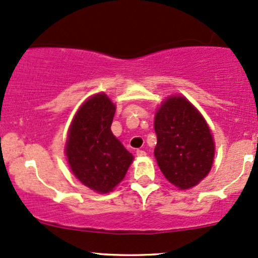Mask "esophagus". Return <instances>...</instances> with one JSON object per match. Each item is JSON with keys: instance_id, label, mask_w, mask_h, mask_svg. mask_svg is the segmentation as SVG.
Returning <instances> with one entry per match:
<instances>
[{"instance_id": "obj_1", "label": "esophagus", "mask_w": 258, "mask_h": 258, "mask_svg": "<svg viewBox=\"0 0 258 258\" xmlns=\"http://www.w3.org/2000/svg\"><path fill=\"white\" fill-rule=\"evenodd\" d=\"M137 155H138V156H145V155H146V152L145 151H144V150H140V149H138V150H137Z\"/></svg>"}]
</instances>
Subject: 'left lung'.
Here are the masks:
<instances>
[{
	"mask_svg": "<svg viewBox=\"0 0 258 258\" xmlns=\"http://www.w3.org/2000/svg\"><path fill=\"white\" fill-rule=\"evenodd\" d=\"M154 150L163 176L179 189L198 184L209 173L215 145L206 119L182 96H170L157 109Z\"/></svg>",
	"mask_w": 258,
	"mask_h": 258,
	"instance_id": "1",
	"label": "left lung"
}]
</instances>
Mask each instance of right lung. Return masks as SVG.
<instances>
[{
    "label": "right lung",
    "mask_w": 258,
    "mask_h": 258,
    "mask_svg": "<svg viewBox=\"0 0 258 258\" xmlns=\"http://www.w3.org/2000/svg\"><path fill=\"white\" fill-rule=\"evenodd\" d=\"M114 113V103L106 93L90 97L77 110L66 140L65 154L73 173L98 193L113 190L134 160L110 130Z\"/></svg>",
    "instance_id": "add662e5"
}]
</instances>
